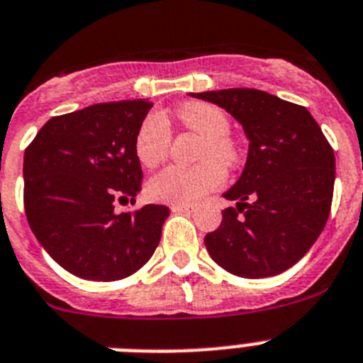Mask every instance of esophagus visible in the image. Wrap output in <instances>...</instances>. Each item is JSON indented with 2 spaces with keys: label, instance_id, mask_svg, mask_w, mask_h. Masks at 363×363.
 <instances>
[{
  "label": "esophagus",
  "instance_id": "obj_1",
  "mask_svg": "<svg viewBox=\"0 0 363 363\" xmlns=\"http://www.w3.org/2000/svg\"><path fill=\"white\" fill-rule=\"evenodd\" d=\"M172 212H194V206L179 205V203H175V205H172Z\"/></svg>",
  "mask_w": 363,
  "mask_h": 363
}]
</instances>
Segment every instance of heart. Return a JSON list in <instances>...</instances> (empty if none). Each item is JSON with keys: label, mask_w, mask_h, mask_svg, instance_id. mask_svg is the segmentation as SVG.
I'll return each instance as SVG.
<instances>
[{"label": "heart", "mask_w": 363, "mask_h": 363, "mask_svg": "<svg viewBox=\"0 0 363 363\" xmlns=\"http://www.w3.org/2000/svg\"><path fill=\"white\" fill-rule=\"evenodd\" d=\"M175 120L194 135L203 138L199 147L201 164L194 167L169 166L151 177L145 186L147 196L160 203L190 205L214 190L223 181V167L238 162L240 151L228 138L230 121L219 106L210 103L188 101L173 111ZM172 133L166 120L158 114H149L135 138V155L144 167H157L167 157Z\"/></svg>", "instance_id": "obj_1"}]
</instances>
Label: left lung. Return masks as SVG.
<instances>
[{"label":"left lung","mask_w":363,"mask_h":363,"mask_svg":"<svg viewBox=\"0 0 363 363\" xmlns=\"http://www.w3.org/2000/svg\"><path fill=\"white\" fill-rule=\"evenodd\" d=\"M221 106L249 140L240 179L223 194L236 206L205 236L208 255L243 279L284 273L310 251L327 225L336 158L304 106L255 88L190 94Z\"/></svg>","instance_id":"1"}]
</instances>
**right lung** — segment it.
Wrapping results in <instances>:
<instances>
[{
  "mask_svg": "<svg viewBox=\"0 0 363 363\" xmlns=\"http://www.w3.org/2000/svg\"><path fill=\"white\" fill-rule=\"evenodd\" d=\"M149 99L86 106L51 118L23 155V203L29 227L45 252L72 275L120 280L153 257L169 208L133 201L144 179L135 138Z\"/></svg>",
  "mask_w": 363,
  "mask_h": 363,
  "instance_id": "add662e5",
  "label": "right lung"
}]
</instances>
